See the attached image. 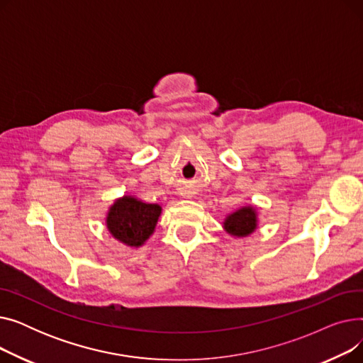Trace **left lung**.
Instances as JSON below:
<instances>
[{
    "instance_id": "1",
    "label": "left lung",
    "mask_w": 363,
    "mask_h": 363,
    "mask_svg": "<svg viewBox=\"0 0 363 363\" xmlns=\"http://www.w3.org/2000/svg\"><path fill=\"white\" fill-rule=\"evenodd\" d=\"M257 212L253 206L240 207L223 220V230L233 237H247L256 231Z\"/></svg>"
}]
</instances>
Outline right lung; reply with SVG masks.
I'll list each match as a JSON object with an SVG mask.
<instances>
[{
	"instance_id": "1",
	"label": "right lung",
	"mask_w": 363,
	"mask_h": 363,
	"mask_svg": "<svg viewBox=\"0 0 363 363\" xmlns=\"http://www.w3.org/2000/svg\"><path fill=\"white\" fill-rule=\"evenodd\" d=\"M162 207L159 204L144 203L132 196H123L114 201L106 218L107 230L122 244L128 247L143 245L155 233Z\"/></svg>"
}]
</instances>
